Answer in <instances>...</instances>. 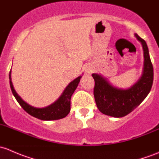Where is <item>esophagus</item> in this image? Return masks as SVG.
<instances>
[{
  "label": "esophagus",
  "instance_id": "obj_1",
  "mask_svg": "<svg viewBox=\"0 0 159 159\" xmlns=\"http://www.w3.org/2000/svg\"><path fill=\"white\" fill-rule=\"evenodd\" d=\"M85 71L87 73H90L91 72L93 71V68H92L91 66H86V67L85 68Z\"/></svg>",
  "mask_w": 159,
  "mask_h": 159
}]
</instances>
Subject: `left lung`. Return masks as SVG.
<instances>
[{"instance_id": "8db88e82", "label": "left lung", "mask_w": 159, "mask_h": 159, "mask_svg": "<svg viewBox=\"0 0 159 159\" xmlns=\"http://www.w3.org/2000/svg\"><path fill=\"white\" fill-rule=\"evenodd\" d=\"M135 37L140 42L144 52V65L142 76L127 89L116 87L101 74L93 73L95 80V101L102 113L115 118L125 116L134 110L146 98L153 83V66L146 42L137 34Z\"/></svg>"}]
</instances>
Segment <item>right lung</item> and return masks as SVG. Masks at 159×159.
Masks as SVG:
<instances>
[{
  "instance_id": "right-lung-1",
  "label": "right lung",
  "mask_w": 159,
  "mask_h": 159,
  "mask_svg": "<svg viewBox=\"0 0 159 159\" xmlns=\"http://www.w3.org/2000/svg\"><path fill=\"white\" fill-rule=\"evenodd\" d=\"M81 77L82 76H78L77 78L70 82L67 86L65 88L61 96L54 102L46 106V107L37 108L30 106L21 99V97L17 94L13 86L12 81H11V70L9 73L10 86H11V91L18 103L30 116L44 121L57 120V119H63L68 115L70 111L71 96L78 86Z\"/></svg>"
}]
</instances>
